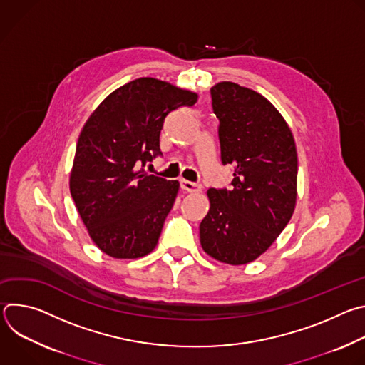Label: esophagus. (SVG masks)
<instances>
[{"label": "esophagus", "instance_id": "1", "mask_svg": "<svg viewBox=\"0 0 365 365\" xmlns=\"http://www.w3.org/2000/svg\"><path fill=\"white\" fill-rule=\"evenodd\" d=\"M180 186H182L183 190H186V192H189V193H197V192L202 190V186H200V185L193 183V182H189V180H186V179H182V180H180Z\"/></svg>", "mask_w": 365, "mask_h": 365}]
</instances>
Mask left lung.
I'll use <instances>...</instances> for the list:
<instances>
[{
    "label": "left lung",
    "mask_w": 365,
    "mask_h": 365,
    "mask_svg": "<svg viewBox=\"0 0 365 365\" xmlns=\"http://www.w3.org/2000/svg\"><path fill=\"white\" fill-rule=\"evenodd\" d=\"M220 120L221 160L234 166L232 187L207 190L199 225L203 251L231 266L254 262L289 224L297 197V153L273 103L234 82L211 88Z\"/></svg>",
    "instance_id": "8db88e82"
}]
</instances>
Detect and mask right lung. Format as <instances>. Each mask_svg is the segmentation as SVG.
Listing matches in <instances>:
<instances>
[{
	"instance_id": "add662e5",
	"label": "right lung",
	"mask_w": 365,
	"mask_h": 365,
	"mask_svg": "<svg viewBox=\"0 0 365 365\" xmlns=\"http://www.w3.org/2000/svg\"><path fill=\"white\" fill-rule=\"evenodd\" d=\"M197 93L138 78L103 99L85 123L69 178L72 199L95 245L113 258H140L158 245L178 180L143 168L160 151L165 118Z\"/></svg>"
}]
</instances>
